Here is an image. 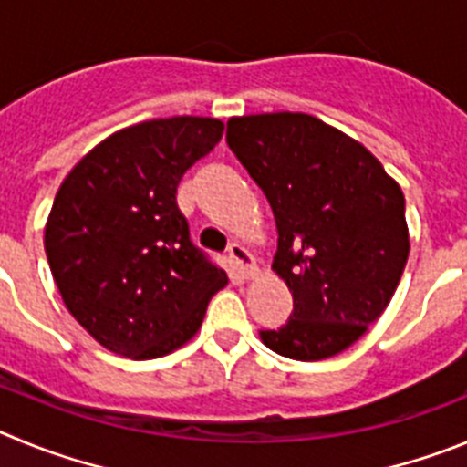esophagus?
Returning <instances> with one entry per match:
<instances>
[{"label": "esophagus", "instance_id": "esophagus-1", "mask_svg": "<svg viewBox=\"0 0 467 467\" xmlns=\"http://www.w3.org/2000/svg\"><path fill=\"white\" fill-rule=\"evenodd\" d=\"M228 258L233 263L234 270L239 272L242 276H254L255 275V260L249 251L244 249L242 244H230L228 249Z\"/></svg>", "mask_w": 467, "mask_h": 467}]
</instances>
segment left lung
<instances>
[{"mask_svg": "<svg viewBox=\"0 0 467 467\" xmlns=\"http://www.w3.org/2000/svg\"><path fill=\"white\" fill-rule=\"evenodd\" d=\"M225 140L270 202L272 270L293 293L291 318L260 339L293 360L339 354L381 317L405 270L400 186L363 144L309 113L230 119Z\"/></svg>", "mask_w": 467, "mask_h": 467, "instance_id": "1", "label": "left lung"}]
</instances>
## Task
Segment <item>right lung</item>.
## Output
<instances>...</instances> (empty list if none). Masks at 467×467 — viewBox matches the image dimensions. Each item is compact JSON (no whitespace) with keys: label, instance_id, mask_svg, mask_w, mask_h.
Here are the masks:
<instances>
[{"label":"right lung","instance_id":"add662e5","mask_svg":"<svg viewBox=\"0 0 467 467\" xmlns=\"http://www.w3.org/2000/svg\"><path fill=\"white\" fill-rule=\"evenodd\" d=\"M221 137L223 123L202 116L130 125L95 146L57 191L44 234L50 272L71 317L113 354H171L228 284L191 242L176 204L182 176Z\"/></svg>","mask_w":467,"mask_h":467}]
</instances>
